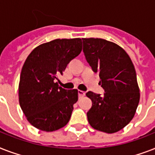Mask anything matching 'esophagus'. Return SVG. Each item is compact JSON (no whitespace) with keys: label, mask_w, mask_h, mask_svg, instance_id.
<instances>
[{"label":"esophagus","mask_w":155,"mask_h":155,"mask_svg":"<svg viewBox=\"0 0 155 155\" xmlns=\"http://www.w3.org/2000/svg\"><path fill=\"white\" fill-rule=\"evenodd\" d=\"M78 93H79V97H80V98H81V97H84L85 93H86V92H84V91H82V90H79V91H78Z\"/></svg>","instance_id":"esophagus-1"}]
</instances>
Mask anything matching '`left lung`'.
<instances>
[{"mask_svg":"<svg viewBox=\"0 0 155 155\" xmlns=\"http://www.w3.org/2000/svg\"><path fill=\"white\" fill-rule=\"evenodd\" d=\"M87 63L100 75L103 96L87 92L92 106L87 113L90 125L107 134L118 132L134 117L140 100L137 75L123 48L102 38H82Z\"/></svg>","mask_w":155,"mask_h":155,"instance_id":"1","label":"left lung"}]
</instances>
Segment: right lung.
I'll return each mask as SVG.
<instances>
[{"mask_svg": "<svg viewBox=\"0 0 155 155\" xmlns=\"http://www.w3.org/2000/svg\"><path fill=\"white\" fill-rule=\"evenodd\" d=\"M81 51V38L54 39L39 45L25 59L18 87L19 104L35 128L52 132L70 120L78 90H66L55 81Z\"/></svg>", "mask_w": 155, "mask_h": 155, "instance_id": "add662e5", "label": "right lung"}]
</instances>
